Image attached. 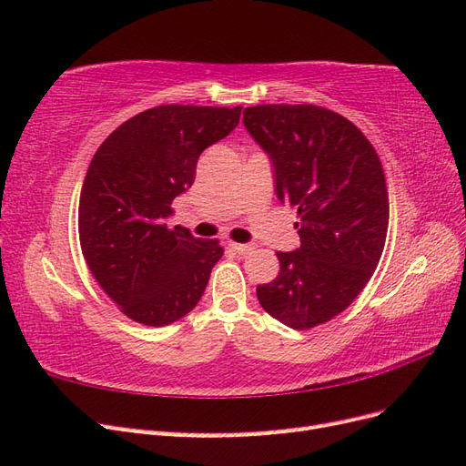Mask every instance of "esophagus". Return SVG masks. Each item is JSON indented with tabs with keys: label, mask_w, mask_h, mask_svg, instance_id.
<instances>
[{
	"label": "esophagus",
	"mask_w": 466,
	"mask_h": 466,
	"mask_svg": "<svg viewBox=\"0 0 466 466\" xmlns=\"http://www.w3.org/2000/svg\"><path fill=\"white\" fill-rule=\"evenodd\" d=\"M231 250H235L237 255H248V252L255 248L252 245H248V243H229L228 245Z\"/></svg>",
	"instance_id": "1"
}]
</instances>
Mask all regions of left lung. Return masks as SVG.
<instances>
[{"instance_id":"8db88e82","label":"left lung","mask_w":466,"mask_h":466,"mask_svg":"<svg viewBox=\"0 0 466 466\" xmlns=\"http://www.w3.org/2000/svg\"><path fill=\"white\" fill-rule=\"evenodd\" d=\"M243 124L272 163L278 200L299 216L301 245L278 252L279 274L257 288L258 301L286 327L313 329L358 298L383 255V167L354 124L315 105L248 106Z\"/></svg>"}]
</instances>
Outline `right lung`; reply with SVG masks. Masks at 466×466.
Wrapping results in <instances>:
<instances>
[{"mask_svg": "<svg viewBox=\"0 0 466 466\" xmlns=\"http://www.w3.org/2000/svg\"><path fill=\"white\" fill-rule=\"evenodd\" d=\"M241 106L163 105L126 120L96 149L79 198V243L98 286L126 317L167 327L198 305L218 241L167 228L204 149L229 136Z\"/></svg>", "mask_w": 466, "mask_h": 466, "instance_id": "right-lung-1", "label": "right lung"}]
</instances>
